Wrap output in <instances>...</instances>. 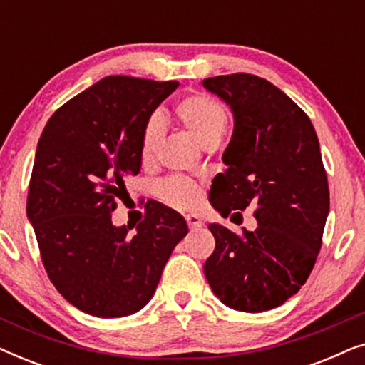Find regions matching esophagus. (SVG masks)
<instances>
[{
    "label": "esophagus",
    "mask_w": 365,
    "mask_h": 365,
    "mask_svg": "<svg viewBox=\"0 0 365 365\" xmlns=\"http://www.w3.org/2000/svg\"><path fill=\"white\" fill-rule=\"evenodd\" d=\"M186 221H187V226H189V229H199V227H202V219L197 216V214H187L186 216Z\"/></svg>",
    "instance_id": "34e87169"
}]
</instances>
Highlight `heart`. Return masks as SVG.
Instances as JSON below:
<instances>
[{"mask_svg": "<svg viewBox=\"0 0 365 365\" xmlns=\"http://www.w3.org/2000/svg\"><path fill=\"white\" fill-rule=\"evenodd\" d=\"M178 121L194 134L202 146H214L226 131L227 111L221 103L207 94L192 93L184 96L174 108ZM164 126L159 118H151L143 131L141 138V161L143 164H153L156 161L159 146L163 143ZM161 194L166 202L179 209H189L197 202L199 189L191 179L171 178L161 184Z\"/></svg>", "mask_w": 365, "mask_h": 365, "instance_id": "b5f03b06", "label": "heart"}]
</instances>
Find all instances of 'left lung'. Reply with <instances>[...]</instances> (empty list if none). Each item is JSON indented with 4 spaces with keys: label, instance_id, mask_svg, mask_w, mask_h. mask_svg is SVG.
Wrapping results in <instances>:
<instances>
[{
    "label": "left lung",
    "instance_id": "obj_1",
    "mask_svg": "<svg viewBox=\"0 0 365 365\" xmlns=\"http://www.w3.org/2000/svg\"><path fill=\"white\" fill-rule=\"evenodd\" d=\"M231 109L234 129L212 179L209 202L226 217L256 206L257 227L242 236L209 224L216 249L204 264L214 296L227 307L262 312L294 296L311 274L329 214L317 134L287 94L252 74L202 81Z\"/></svg>",
    "mask_w": 365,
    "mask_h": 365
}]
</instances>
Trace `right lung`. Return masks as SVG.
Returning a JSON list of instances; mask_svg holds the SVG:
<instances>
[{
    "mask_svg": "<svg viewBox=\"0 0 365 365\" xmlns=\"http://www.w3.org/2000/svg\"><path fill=\"white\" fill-rule=\"evenodd\" d=\"M178 86L104 78L63 104L38 141L28 221L54 287L91 316L141 311L189 231L186 219L163 204H151L134 232L111 221L124 179L141 171L144 128Z\"/></svg>",
    "mask_w": 365,
    "mask_h": 365,
    "instance_id": "obj_1",
    "label": "right lung"
}]
</instances>
